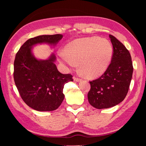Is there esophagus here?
I'll list each match as a JSON object with an SVG mask.
<instances>
[{
  "label": "esophagus",
  "instance_id": "obj_1",
  "mask_svg": "<svg viewBox=\"0 0 146 146\" xmlns=\"http://www.w3.org/2000/svg\"><path fill=\"white\" fill-rule=\"evenodd\" d=\"M73 79H74V81L77 82H81V81H82L81 79L78 78H77V77H73Z\"/></svg>",
  "mask_w": 146,
  "mask_h": 146
}]
</instances>
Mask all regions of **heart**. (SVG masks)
<instances>
[{"instance_id":"1","label":"heart","mask_w":146,"mask_h":146,"mask_svg":"<svg viewBox=\"0 0 146 146\" xmlns=\"http://www.w3.org/2000/svg\"><path fill=\"white\" fill-rule=\"evenodd\" d=\"M113 48L108 39L98 37L76 39L67 44L60 60L70 67L78 62L79 67L91 78L103 75L111 62Z\"/></svg>"}]
</instances>
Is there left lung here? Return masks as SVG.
Masks as SVG:
<instances>
[{
    "mask_svg": "<svg viewBox=\"0 0 146 146\" xmlns=\"http://www.w3.org/2000/svg\"><path fill=\"white\" fill-rule=\"evenodd\" d=\"M113 55L109 68L99 78L90 82L89 103L98 109L108 108L121 103L126 97L133 74L129 51L122 43L110 35Z\"/></svg>",
    "mask_w": 146,
    "mask_h": 146,
    "instance_id": "left-lung-1",
    "label": "left lung"
}]
</instances>
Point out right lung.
Listing matches in <instances>:
<instances>
[{"mask_svg":"<svg viewBox=\"0 0 146 146\" xmlns=\"http://www.w3.org/2000/svg\"><path fill=\"white\" fill-rule=\"evenodd\" d=\"M63 38L60 34L41 35L30 38L21 47L14 62V80L21 98L32 108L39 111H51L58 108L64 100V85L72 82L70 74L60 73L52 53L46 60L38 59L33 47L47 44L55 47Z\"/></svg>","mask_w":146,"mask_h":146,"instance_id":"add662e5","label":"right lung"}]
</instances>
